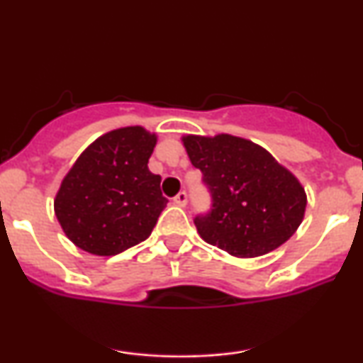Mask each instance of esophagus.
<instances>
[{
	"label": "esophagus",
	"instance_id": "1",
	"mask_svg": "<svg viewBox=\"0 0 363 363\" xmlns=\"http://www.w3.org/2000/svg\"><path fill=\"white\" fill-rule=\"evenodd\" d=\"M174 205L177 206H186L187 205V193L186 191H181L176 198H174Z\"/></svg>",
	"mask_w": 363,
	"mask_h": 363
}]
</instances>
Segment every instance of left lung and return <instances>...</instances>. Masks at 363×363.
I'll use <instances>...</instances> for the list:
<instances>
[{"mask_svg":"<svg viewBox=\"0 0 363 363\" xmlns=\"http://www.w3.org/2000/svg\"><path fill=\"white\" fill-rule=\"evenodd\" d=\"M182 143L213 201L210 213L194 218L205 242L235 257H257L295 234L306 213V191L268 150L225 133L186 135Z\"/></svg>","mask_w":363,"mask_h":363,"instance_id":"left-lung-1","label":"left lung"}]
</instances>
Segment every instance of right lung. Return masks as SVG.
<instances>
[{"label":"right lung","instance_id":"obj_1","mask_svg":"<svg viewBox=\"0 0 363 363\" xmlns=\"http://www.w3.org/2000/svg\"><path fill=\"white\" fill-rule=\"evenodd\" d=\"M157 135L141 126L106 133L89 145L62 179L54 213L77 247L116 256L152 234L167 198L148 170Z\"/></svg>","mask_w":363,"mask_h":363}]
</instances>
